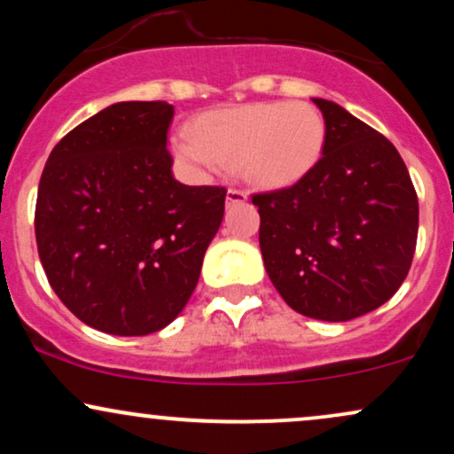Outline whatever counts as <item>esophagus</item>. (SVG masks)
I'll list each match as a JSON object with an SVG mask.
<instances>
[{
	"label": "esophagus",
	"instance_id": "34e87169",
	"mask_svg": "<svg viewBox=\"0 0 454 454\" xmlns=\"http://www.w3.org/2000/svg\"><path fill=\"white\" fill-rule=\"evenodd\" d=\"M247 200V192L245 190H239V187H231L226 194V202L228 205H232V202H245Z\"/></svg>",
	"mask_w": 454,
	"mask_h": 454
}]
</instances>
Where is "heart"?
Here are the masks:
<instances>
[{
  "label": "heart",
  "instance_id": "heart-1",
  "mask_svg": "<svg viewBox=\"0 0 454 454\" xmlns=\"http://www.w3.org/2000/svg\"><path fill=\"white\" fill-rule=\"evenodd\" d=\"M325 140V117L314 104L258 102L200 114L173 149L200 173L226 164L254 185L288 187L316 168Z\"/></svg>",
  "mask_w": 454,
  "mask_h": 454
}]
</instances>
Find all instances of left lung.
Here are the masks:
<instances>
[{
	"label": "left lung",
	"mask_w": 454,
	"mask_h": 454,
	"mask_svg": "<svg viewBox=\"0 0 454 454\" xmlns=\"http://www.w3.org/2000/svg\"><path fill=\"white\" fill-rule=\"evenodd\" d=\"M314 104L326 123L316 168L252 202L264 269L281 299L307 317L346 322L378 309L403 284L419 198L388 138L340 104Z\"/></svg>",
	"instance_id": "left-lung-1"
}]
</instances>
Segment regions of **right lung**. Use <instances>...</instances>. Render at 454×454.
Returning <instances> with one entry per match:
<instances>
[{
  "label": "right lung",
  "instance_id": "obj_1",
  "mask_svg": "<svg viewBox=\"0 0 454 454\" xmlns=\"http://www.w3.org/2000/svg\"><path fill=\"white\" fill-rule=\"evenodd\" d=\"M168 102H117L66 134L43 170L35 243L51 288L87 326L149 335L184 311L226 190L173 176Z\"/></svg>",
  "mask_w": 454,
  "mask_h": 454
}]
</instances>
